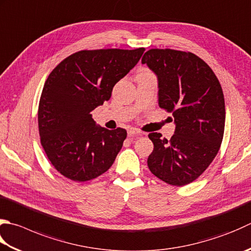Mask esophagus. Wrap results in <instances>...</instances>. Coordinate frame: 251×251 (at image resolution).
I'll return each mask as SVG.
<instances>
[{
	"label": "esophagus",
	"mask_w": 251,
	"mask_h": 251,
	"mask_svg": "<svg viewBox=\"0 0 251 251\" xmlns=\"http://www.w3.org/2000/svg\"><path fill=\"white\" fill-rule=\"evenodd\" d=\"M141 134V131L137 128H129L128 129V136H138Z\"/></svg>",
	"instance_id": "34e87169"
}]
</instances>
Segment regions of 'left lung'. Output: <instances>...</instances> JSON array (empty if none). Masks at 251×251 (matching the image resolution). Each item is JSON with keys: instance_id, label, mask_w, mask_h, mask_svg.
Wrapping results in <instances>:
<instances>
[{"instance_id": "1", "label": "left lung", "mask_w": 251, "mask_h": 251, "mask_svg": "<svg viewBox=\"0 0 251 251\" xmlns=\"http://www.w3.org/2000/svg\"><path fill=\"white\" fill-rule=\"evenodd\" d=\"M158 78L159 105L172 112L175 132L168 140L149 134L151 173L173 186L187 185L207 170L223 139L225 102L219 79L190 52L151 49L142 56Z\"/></svg>"}]
</instances>
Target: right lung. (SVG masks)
<instances>
[{
  "label": "right lung",
  "mask_w": 251,
  "mask_h": 251,
  "mask_svg": "<svg viewBox=\"0 0 251 251\" xmlns=\"http://www.w3.org/2000/svg\"><path fill=\"white\" fill-rule=\"evenodd\" d=\"M144 52V48L83 50L49 75L39 103V134L48 159L63 176L87 181L112 166L127 132L98 126L91 112L110 99L115 83Z\"/></svg>",
  "instance_id": "add662e5"
}]
</instances>
